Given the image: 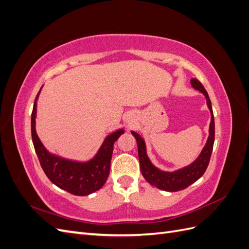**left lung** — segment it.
I'll return each mask as SVG.
<instances>
[{
    "label": "left lung",
    "instance_id": "obj_1",
    "mask_svg": "<svg viewBox=\"0 0 249 249\" xmlns=\"http://www.w3.org/2000/svg\"><path fill=\"white\" fill-rule=\"evenodd\" d=\"M191 85L206 96L208 107L211 111V124H210V132H209V138L207 141V144L205 147H203L199 157L192 164H190L189 166L177 171H173V172H165L156 168L152 164V162L149 161L148 157L146 155L144 140H143L137 133L132 132L134 137L137 140L138 157H139L140 169H141L142 176L144 177V178L150 185L159 188L161 190L176 192V191L183 190L185 188L189 187L194 182H196V180L207 170L211 155H212L214 139H215V122H214L212 105H211V101H210L207 90L197 79H192Z\"/></svg>",
    "mask_w": 249,
    "mask_h": 249
}]
</instances>
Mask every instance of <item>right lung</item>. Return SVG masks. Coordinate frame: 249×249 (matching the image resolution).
<instances>
[{
	"label": "right lung",
	"mask_w": 249,
	"mask_h": 249,
	"mask_svg": "<svg viewBox=\"0 0 249 249\" xmlns=\"http://www.w3.org/2000/svg\"><path fill=\"white\" fill-rule=\"evenodd\" d=\"M40 92V90H39ZM39 92L34 102L31 116L32 140L41 167L53 184L73 195L85 196L97 191L104 186L110 172L113 145L124 131L120 129L105 139L103 145L92 160L85 163L73 162L51 155L43 147L35 130L36 105Z\"/></svg>",
	"instance_id": "1"
}]
</instances>
